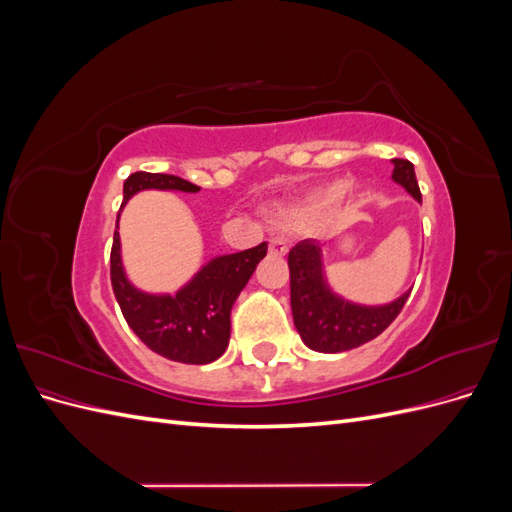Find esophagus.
<instances>
[{
	"instance_id": "1",
	"label": "esophagus",
	"mask_w": 512,
	"mask_h": 512,
	"mask_svg": "<svg viewBox=\"0 0 512 512\" xmlns=\"http://www.w3.org/2000/svg\"><path fill=\"white\" fill-rule=\"evenodd\" d=\"M286 252H288V241L286 239L273 237L269 241V254H273V256H286Z\"/></svg>"
}]
</instances>
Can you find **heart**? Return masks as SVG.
I'll list each match as a JSON object with an SVG mask.
<instances>
[{
	"instance_id": "b5f03b06",
	"label": "heart",
	"mask_w": 512,
	"mask_h": 512,
	"mask_svg": "<svg viewBox=\"0 0 512 512\" xmlns=\"http://www.w3.org/2000/svg\"><path fill=\"white\" fill-rule=\"evenodd\" d=\"M348 192V183L346 181H333L329 185H324V188L316 190L309 194L305 200H301L299 205H292L288 209V213L292 218L297 220H312L318 218L320 213L333 209L335 205L342 203V198Z\"/></svg>"
}]
</instances>
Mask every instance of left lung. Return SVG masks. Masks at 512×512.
Wrapping results in <instances>:
<instances>
[{"label": "left lung", "mask_w": 512, "mask_h": 512, "mask_svg": "<svg viewBox=\"0 0 512 512\" xmlns=\"http://www.w3.org/2000/svg\"><path fill=\"white\" fill-rule=\"evenodd\" d=\"M391 162V179L421 203V190H418L412 162L397 158ZM322 245L324 243L316 239H305L294 245L288 254L292 320L307 348L329 354L346 352L371 342L389 327L406 305L412 288L382 305L348 301L335 292L327 280Z\"/></svg>", "instance_id": "left-lung-1"}]
</instances>
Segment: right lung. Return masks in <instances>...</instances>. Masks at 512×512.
I'll use <instances>...</instances> for the list:
<instances>
[{
    "mask_svg": "<svg viewBox=\"0 0 512 512\" xmlns=\"http://www.w3.org/2000/svg\"><path fill=\"white\" fill-rule=\"evenodd\" d=\"M145 190L200 192L198 185L177 175L134 173L126 179L111 250V284L115 299L128 327L149 350L177 363H211L220 359L228 348L232 303L250 282L258 262L267 256V241L252 250L213 256L175 294L147 292L128 277L119 237L123 207L134 194Z\"/></svg>",
    "mask_w": 512,
    "mask_h": 512,
    "instance_id": "obj_1",
    "label": "right lung"
}]
</instances>
